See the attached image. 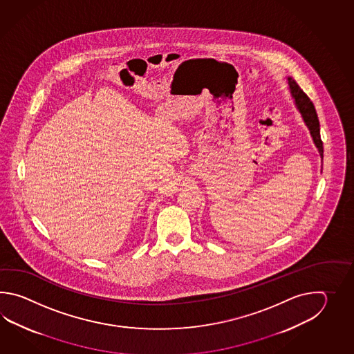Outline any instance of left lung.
I'll return each mask as SVG.
<instances>
[{
  "label": "left lung",
  "mask_w": 354,
  "mask_h": 354,
  "mask_svg": "<svg viewBox=\"0 0 354 354\" xmlns=\"http://www.w3.org/2000/svg\"><path fill=\"white\" fill-rule=\"evenodd\" d=\"M287 82H288L291 96L295 100V105L297 107V110L300 111L302 119H304L306 127L310 130V134L313 136V140H314L316 148L319 151V154L322 157V160H323L324 148L323 142H322V138H320V124H319V119H317V115H316L314 104L310 101L308 95L301 90L300 86L296 83L294 78L287 77Z\"/></svg>",
  "instance_id": "8db88e82"
}]
</instances>
